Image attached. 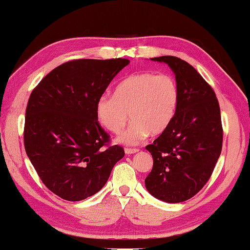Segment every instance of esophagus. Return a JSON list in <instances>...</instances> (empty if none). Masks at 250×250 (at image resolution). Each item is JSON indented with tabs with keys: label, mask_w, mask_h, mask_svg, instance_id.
I'll return each mask as SVG.
<instances>
[{
	"label": "esophagus",
	"mask_w": 250,
	"mask_h": 250,
	"mask_svg": "<svg viewBox=\"0 0 250 250\" xmlns=\"http://www.w3.org/2000/svg\"><path fill=\"white\" fill-rule=\"evenodd\" d=\"M138 152H139V148H131V147H125V153L128 154V155H130V154L138 153Z\"/></svg>",
	"instance_id": "1"
}]
</instances>
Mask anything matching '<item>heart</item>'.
I'll return each mask as SVG.
<instances>
[{"instance_id":"b5f03b06","label":"heart","mask_w":250,"mask_h":250,"mask_svg":"<svg viewBox=\"0 0 250 250\" xmlns=\"http://www.w3.org/2000/svg\"><path fill=\"white\" fill-rule=\"evenodd\" d=\"M179 87L167 73L140 72L122 80L115 95H102L96 102V116L104 128L120 132L130 118L132 122L117 141L137 145L149 133L158 135L169 128L179 106Z\"/></svg>"}]
</instances>
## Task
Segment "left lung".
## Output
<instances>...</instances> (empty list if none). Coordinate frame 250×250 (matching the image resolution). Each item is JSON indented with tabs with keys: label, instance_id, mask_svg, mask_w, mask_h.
<instances>
[{
	"label": "left lung",
	"instance_id": "1",
	"mask_svg": "<svg viewBox=\"0 0 250 250\" xmlns=\"http://www.w3.org/2000/svg\"><path fill=\"white\" fill-rule=\"evenodd\" d=\"M152 60L169 65L180 98L169 128L145 147L153 157L145 187L162 201L178 203L200 191L219 160L223 143L220 105L214 90L188 62L171 56Z\"/></svg>",
	"mask_w": 250,
	"mask_h": 250
}]
</instances>
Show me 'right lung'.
Instances as JSON below:
<instances>
[{
    "mask_svg": "<svg viewBox=\"0 0 250 250\" xmlns=\"http://www.w3.org/2000/svg\"><path fill=\"white\" fill-rule=\"evenodd\" d=\"M128 59H79L40 81L26 108L24 145L44 186L67 201L97 193L125 156L99 125L96 102Z\"/></svg>",
    "mask_w": 250,
    "mask_h": 250,
    "instance_id": "obj_1",
    "label": "right lung"
}]
</instances>
